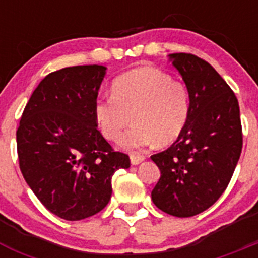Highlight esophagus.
Masks as SVG:
<instances>
[{
	"instance_id": "obj_1",
	"label": "esophagus",
	"mask_w": 258,
	"mask_h": 258,
	"mask_svg": "<svg viewBox=\"0 0 258 258\" xmlns=\"http://www.w3.org/2000/svg\"><path fill=\"white\" fill-rule=\"evenodd\" d=\"M143 160H145V156H143V155H140V154L131 155V163L133 164V165H138V164L142 163Z\"/></svg>"
}]
</instances>
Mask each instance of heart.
Listing matches in <instances>:
<instances>
[{"label": "heart", "instance_id": "1", "mask_svg": "<svg viewBox=\"0 0 258 258\" xmlns=\"http://www.w3.org/2000/svg\"><path fill=\"white\" fill-rule=\"evenodd\" d=\"M111 92L97 98L95 121L107 140L117 141L133 118L136 124L121 140L126 149L172 143L187 124V89L163 71L150 67L129 71L113 80Z\"/></svg>", "mask_w": 258, "mask_h": 258}]
</instances>
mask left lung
Instances as JSON below:
<instances>
[{
    "label": "left lung",
    "mask_w": 258,
    "mask_h": 258,
    "mask_svg": "<svg viewBox=\"0 0 258 258\" xmlns=\"http://www.w3.org/2000/svg\"><path fill=\"white\" fill-rule=\"evenodd\" d=\"M169 59L187 88L190 116L169 149L151 156L161 173L151 198L170 216L191 217L213 206L231 179L243 147L240 111L208 61L186 52Z\"/></svg>",
    "instance_id": "8db88e82"
}]
</instances>
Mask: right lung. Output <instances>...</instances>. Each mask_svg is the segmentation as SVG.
Returning <instances> with one entry per match:
<instances>
[{"label":"right lung","instance_id":"right-lung-1","mask_svg":"<svg viewBox=\"0 0 258 258\" xmlns=\"http://www.w3.org/2000/svg\"><path fill=\"white\" fill-rule=\"evenodd\" d=\"M103 66H75L47 75L29 98L17 131L22 174L45 208L67 221L108 204L112 175L131 160L98 131L94 103Z\"/></svg>","mask_w":258,"mask_h":258}]
</instances>
